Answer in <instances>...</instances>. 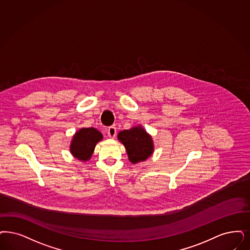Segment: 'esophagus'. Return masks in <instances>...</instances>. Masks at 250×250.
I'll list each match as a JSON object with an SVG mask.
<instances>
[{
	"instance_id": "34e87169",
	"label": "esophagus",
	"mask_w": 250,
	"mask_h": 250,
	"mask_svg": "<svg viewBox=\"0 0 250 250\" xmlns=\"http://www.w3.org/2000/svg\"><path fill=\"white\" fill-rule=\"evenodd\" d=\"M107 134L110 138H114L116 135H117V129L116 127L114 126H110L108 129H107Z\"/></svg>"
}]
</instances>
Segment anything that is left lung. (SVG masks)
<instances>
[{
  "label": "left lung",
  "instance_id": "1",
  "mask_svg": "<svg viewBox=\"0 0 250 250\" xmlns=\"http://www.w3.org/2000/svg\"><path fill=\"white\" fill-rule=\"evenodd\" d=\"M118 138L126 148L129 161L133 164L146 160L153 153V141L142 127L121 130Z\"/></svg>",
  "mask_w": 250,
  "mask_h": 250
}]
</instances>
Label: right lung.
Instances as JSON below:
<instances>
[{
  "label": "right lung",
  "mask_w": 250,
  "mask_h": 250,
  "mask_svg": "<svg viewBox=\"0 0 250 250\" xmlns=\"http://www.w3.org/2000/svg\"><path fill=\"white\" fill-rule=\"evenodd\" d=\"M102 139V133L94 128L81 129L76 132L73 137L70 152L78 159L86 161L92 157L97 142Z\"/></svg>",
  "instance_id": "add662e5"
}]
</instances>
